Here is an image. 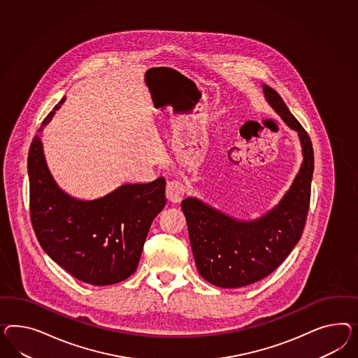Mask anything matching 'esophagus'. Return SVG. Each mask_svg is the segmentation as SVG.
<instances>
[{"instance_id":"obj_1","label":"esophagus","mask_w":358,"mask_h":358,"mask_svg":"<svg viewBox=\"0 0 358 358\" xmlns=\"http://www.w3.org/2000/svg\"><path fill=\"white\" fill-rule=\"evenodd\" d=\"M185 194V186L182 182L177 181V180H172L168 181L166 186H165V195L168 198V201L173 202V203H178Z\"/></svg>"}]
</instances>
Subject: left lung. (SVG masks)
Listing matches in <instances>:
<instances>
[{
	"instance_id": "left-lung-1",
	"label": "left lung",
	"mask_w": 358,
	"mask_h": 358,
	"mask_svg": "<svg viewBox=\"0 0 358 358\" xmlns=\"http://www.w3.org/2000/svg\"><path fill=\"white\" fill-rule=\"evenodd\" d=\"M263 92L282 121L300 136L303 162L289 190L259 219L242 222L196 198L181 202L196 268L204 280L222 288H240L264 279L300 241L309 211L314 151L306 130L280 95L267 85Z\"/></svg>"
}]
</instances>
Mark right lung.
<instances>
[{"instance_id":"add662e5","label":"right lung","mask_w":358,"mask_h":358,"mask_svg":"<svg viewBox=\"0 0 358 358\" xmlns=\"http://www.w3.org/2000/svg\"><path fill=\"white\" fill-rule=\"evenodd\" d=\"M57 106L43 121L48 124ZM29 213L43 250L78 280L110 285L136 272L147 233L164 208L165 178L126 184L94 201L61 190L49 172L39 134L29 147Z\"/></svg>"}]
</instances>
